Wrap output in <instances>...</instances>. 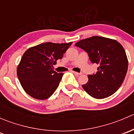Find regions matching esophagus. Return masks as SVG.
Wrapping results in <instances>:
<instances>
[{
	"mask_svg": "<svg viewBox=\"0 0 134 134\" xmlns=\"http://www.w3.org/2000/svg\"><path fill=\"white\" fill-rule=\"evenodd\" d=\"M72 72L74 74V75H76V76H79V75H81V73H79V72H75V71H72Z\"/></svg>",
	"mask_w": 134,
	"mask_h": 134,
	"instance_id": "1",
	"label": "esophagus"
}]
</instances>
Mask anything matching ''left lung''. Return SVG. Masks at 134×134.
<instances>
[{"label": "left lung", "instance_id": "obj_1", "mask_svg": "<svg viewBox=\"0 0 134 134\" xmlns=\"http://www.w3.org/2000/svg\"><path fill=\"white\" fill-rule=\"evenodd\" d=\"M88 54L90 61L98 64L96 74L88 75L82 87L97 99L107 98L118 90L128 70V62L122 46L116 40L99 36L80 40L75 44Z\"/></svg>", "mask_w": 134, "mask_h": 134}]
</instances>
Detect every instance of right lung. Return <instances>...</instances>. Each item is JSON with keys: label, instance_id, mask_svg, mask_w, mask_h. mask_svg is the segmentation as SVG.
Returning a JSON list of instances; mask_svg holds the SVG:
<instances>
[{"label": "right lung", "instance_id": "add662e5", "mask_svg": "<svg viewBox=\"0 0 134 134\" xmlns=\"http://www.w3.org/2000/svg\"><path fill=\"white\" fill-rule=\"evenodd\" d=\"M41 43L28 48L17 67L19 80L27 94L33 98L44 100L56 91L63 76L53 70V65L63 58L72 44Z\"/></svg>", "mask_w": 134, "mask_h": 134}]
</instances>
